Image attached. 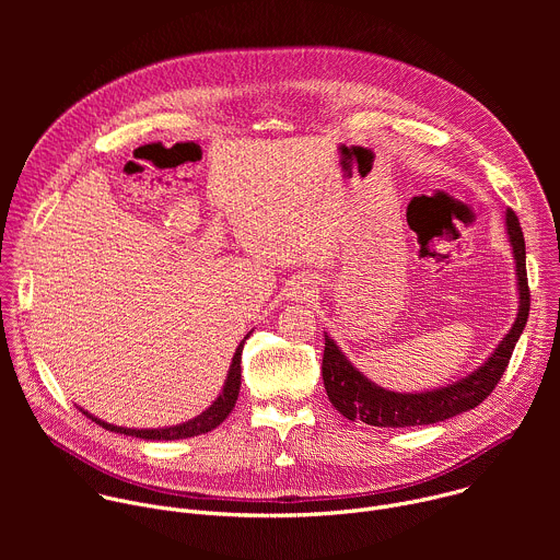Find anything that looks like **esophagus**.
I'll use <instances>...</instances> for the list:
<instances>
[{
  "instance_id": "obj_1",
  "label": "esophagus",
  "mask_w": 560,
  "mask_h": 560,
  "mask_svg": "<svg viewBox=\"0 0 560 560\" xmlns=\"http://www.w3.org/2000/svg\"><path fill=\"white\" fill-rule=\"evenodd\" d=\"M310 294H312V285H310V281H294L292 285H290V299L292 301H305V299H310Z\"/></svg>"
}]
</instances>
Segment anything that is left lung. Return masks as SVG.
I'll return each mask as SVG.
<instances>
[{
	"mask_svg": "<svg viewBox=\"0 0 560 560\" xmlns=\"http://www.w3.org/2000/svg\"><path fill=\"white\" fill-rule=\"evenodd\" d=\"M505 230L510 238V248L514 257L516 272V290H518V312L508 335L499 341L492 354L474 368L469 374L432 389L417 392H396L387 389L372 378H368L337 346V341L324 332L326 350H324V385L328 392L330 404L348 419L363 421L374 428H412V425H430L456 415L474 410L483 404L490 392L501 381L514 346L523 335L529 314V290H527V272H525V238L521 223L512 210L505 212Z\"/></svg>",
	"mask_w": 560,
	"mask_h": 560,
	"instance_id": "8db88e82",
	"label": "left lung"
}]
</instances>
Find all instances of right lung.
<instances>
[{
  "label": "right lung",
  "instance_id": "add662e5",
  "mask_svg": "<svg viewBox=\"0 0 560 560\" xmlns=\"http://www.w3.org/2000/svg\"><path fill=\"white\" fill-rule=\"evenodd\" d=\"M250 335H253V330L244 337V341ZM244 341L238 343V348L234 350V357H232V363H230V370L225 374V381H223V387H221L219 396L214 398V401L201 415H197L195 419H188L184 423L168 425V428H124V425L106 423V421L97 419L95 415H91L84 408H79V410H82L89 419H93L97 425H102V428H106L110 432L126 434V436H137V439H145V441H179V439H190V436L208 434L210 430L219 428L228 419V415L234 410L238 389H242V352H244Z\"/></svg>",
  "mask_w": 560,
  "mask_h": 560
}]
</instances>
